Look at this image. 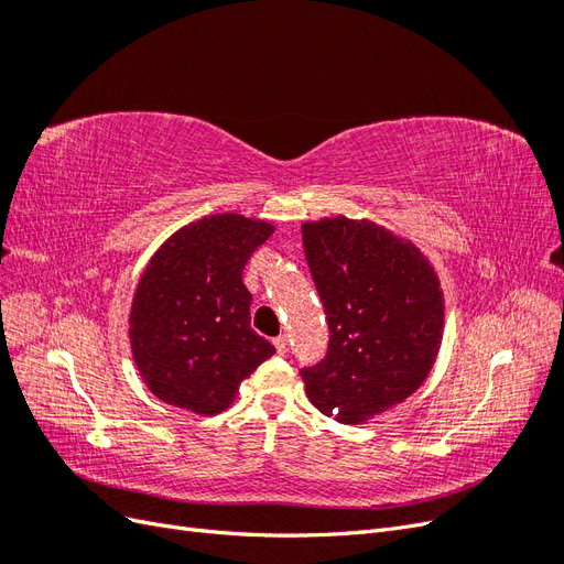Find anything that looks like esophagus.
Segmentation results:
<instances>
[{"label":"esophagus","mask_w":564,"mask_h":564,"mask_svg":"<svg viewBox=\"0 0 564 564\" xmlns=\"http://www.w3.org/2000/svg\"><path fill=\"white\" fill-rule=\"evenodd\" d=\"M272 346H275L278 355H284V352H286V336H278V338H272Z\"/></svg>","instance_id":"34e87169"}]
</instances>
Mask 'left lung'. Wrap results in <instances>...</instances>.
<instances>
[{
    "label": "left lung",
    "instance_id": "1",
    "mask_svg": "<svg viewBox=\"0 0 564 564\" xmlns=\"http://www.w3.org/2000/svg\"><path fill=\"white\" fill-rule=\"evenodd\" d=\"M303 249L329 348L301 369L305 395L340 423H367L429 377L445 301L429 259L402 237L346 216L303 224Z\"/></svg>",
    "mask_w": 564,
    "mask_h": 564
}]
</instances>
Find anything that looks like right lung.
Segmentation results:
<instances>
[{
    "label": "right lung",
    "mask_w": 564,
    "mask_h": 564,
    "mask_svg": "<svg viewBox=\"0 0 564 564\" xmlns=\"http://www.w3.org/2000/svg\"><path fill=\"white\" fill-rule=\"evenodd\" d=\"M272 230L265 220L216 214L181 228L152 256L129 315L133 360L152 395L214 416L275 352L251 329L242 282L251 253Z\"/></svg>",
    "instance_id": "add662e5"
}]
</instances>
